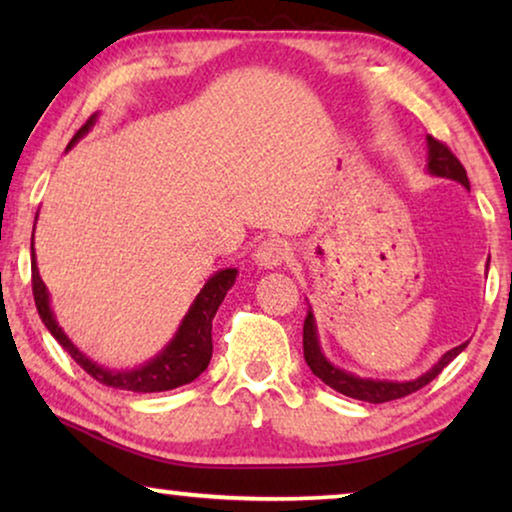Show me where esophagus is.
I'll list each match as a JSON object with an SVG mask.
<instances>
[{
    "label": "esophagus",
    "instance_id": "1",
    "mask_svg": "<svg viewBox=\"0 0 512 512\" xmlns=\"http://www.w3.org/2000/svg\"><path fill=\"white\" fill-rule=\"evenodd\" d=\"M286 258H289V247H286V242L279 240V237H270V240L258 244V249L254 254L256 265L263 270L279 268Z\"/></svg>",
    "mask_w": 512,
    "mask_h": 512
}]
</instances>
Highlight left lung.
I'll list each match as a JSON object with an SVG mask.
<instances>
[{
	"label": "left lung",
	"mask_w": 512,
	"mask_h": 512,
	"mask_svg": "<svg viewBox=\"0 0 512 512\" xmlns=\"http://www.w3.org/2000/svg\"><path fill=\"white\" fill-rule=\"evenodd\" d=\"M426 149H429V158H426V170H429V174H433V177H445V179L459 181L461 186L471 191L464 165L459 163L457 156H454V153L447 149L443 142H438V139H433L429 135L426 137ZM466 345L468 342H461L459 347L445 352L438 359L436 366L429 368L419 377H415V380H408V382L373 380V377H359L354 373H347V370L333 366V363L326 359L324 352H321V347H319L317 321H314L312 307L307 310L305 326H303V352H305V361H307V366H310L312 373L317 375L321 382L328 384L331 389L340 391V394H345L349 398H356V401H366V403L396 401V398H403V396L412 394V391L426 387L433 377L440 375V370H443L447 363L454 361L461 352H464Z\"/></svg>",
	"instance_id": "8db88e82"
}]
</instances>
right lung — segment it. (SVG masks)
Segmentation results:
<instances>
[{
	"instance_id": "1",
	"label": "right lung",
	"mask_w": 512,
	"mask_h": 512,
	"mask_svg": "<svg viewBox=\"0 0 512 512\" xmlns=\"http://www.w3.org/2000/svg\"><path fill=\"white\" fill-rule=\"evenodd\" d=\"M95 121H97V114L88 118L86 125H83V128L72 137V142H69L67 149H72L81 137H86L90 128L95 125ZM34 223H37V219H34ZM235 277H237L235 268L214 272V275L205 282V286H202L198 296H195L193 305L188 307L186 317L181 319L174 338L167 342V345L160 349L153 359L144 361L142 366L132 370H111V368H104L102 363L88 359V356L83 354L81 349L67 338V333L60 328L58 319H55V314L51 310V293H48L44 279L39 277L37 256H34V235H32V293H34V303H37V312L41 321H44L53 338L67 349L69 356H72V359L79 363L90 377H95L100 384H107V387L137 391V394H153V391L177 389L181 384L193 382L195 377L209 366V359H212L214 314L223 303V298H226L230 286L235 284Z\"/></svg>"
}]
</instances>
